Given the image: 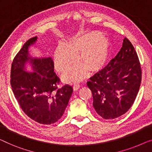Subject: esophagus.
I'll return each mask as SVG.
<instances>
[{
	"mask_svg": "<svg viewBox=\"0 0 152 152\" xmlns=\"http://www.w3.org/2000/svg\"><path fill=\"white\" fill-rule=\"evenodd\" d=\"M80 86L79 85V84H75L74 86H73V90L75 91H77V90L80 88Z\"/></svg>",
	"mask_w": 152,
	"mask_h": 152,
	"instance_id": "esophagus-1",
	"label": "esophagus"
}]
</instances>
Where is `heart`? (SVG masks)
I'll return each instance as SVG.
<instances>
[{"label": "heart", "mask_w": 152, "mask_h": 152, "mask_svg": "<svg viewBox=\"0 0 152 152\" xmlns=\"http://www.w3.org/2000/svg\"><path fill=\"white\" fill-rule=\"evenodd\" d=\"M113 53L109 39L101 32L88 31L71 38L67 45H60L54 53L55 67L59 72H65L77 62V64L64 75L66 82L80 81L86 77L88 70L98 72L106 66Z\"/></svg>", "instance_id": "heart-1"}]
</instances>
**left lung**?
<instances>
[{
    "label": "left lung",
    "mask_w": 152,
    "mask_h": 152,
    "mask_svg": "<svg viewBox=\"0 0 152 152\" xmlns=\"http://www.w3.org/2000/svg\"><path fill=\"white\" fill-rule=\"evenodd\" d=\"M142 70L134 47L125 38L116 57L105 69L90 78L93 107L105 119H114L126 113L139 91Z\"/></svg>",
    "instance_id": "1"
}]
</instances>
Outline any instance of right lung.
<instances>
[{
  "label": "right lung",
  "instance_id": "obj_1",
  "mask_svg": "<svg viewBox=\"0 0 152 152\" xmlns=\"http://www.w3.org/2000/svg\"><path fill=\"white\" fill-rule=\"evenodd\" d=\"M37 37L30 38L13 60L10 83L21 109L28 117L40 124H54L63 115L72 88L65 84L60 88V79L54 72L51 58H31L28 48L36 42ZM30 61L34 73L24 71V64Z\"/></svg>",
  "mask_w": 152,
  "mask_h": 152
}]
</instances>
